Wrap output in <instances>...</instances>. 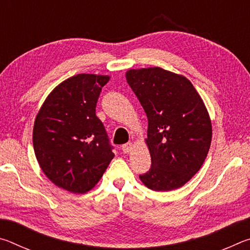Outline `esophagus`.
<instances>
[{"instance_id":"esophagus-1","label":"esophagus","mask_w":250,"mask_h":250,"mask_svg":"<svg viewBox=\"0 0 250 250\" xmlns=\"http://www.w3.org/2000/svg\"><path fill=\"white\" fill-rule=\"evenodd\" d=\"M132 149H133L132 142H128V143H125V145L122 146V151H124V153H129V152H131V150Z\"/></svg>"}]
</instances>
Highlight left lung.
<instances>
[{
    "instance_id": "left-lung-1",
    "label": "left lung",
    "mask_w": 250,
    "mask_h": 250,
    "mask_svg": "<svg viewBox=\"0 0 250 250\" xmlns=\"http://www.w3.org/2000/svg\"><path fill=\"white\" fill-rule=\"evenodd\" d=\"M125 78L149 124L146 143L152 164L139 177L153 191L179 188L208 153L211 122L204 101L188 78L160 67L129 69Z\"/></svg>"
}]
</instances>
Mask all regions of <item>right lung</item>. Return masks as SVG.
<instances>
[{"mask_svg":"<svg viewBox=\"0 0 250 250\" xmlns=\"http://www.w3.org/2000/svg\"><path fill=\"white\" fill-rule=\"evenodd\" d=\"M107 75L78 74L47 96L33 128L42 171L58 188L83 194L98 183L115 156L103 122L96 116Z\"/></svg>","mask_w":250,"mask_h":250,"instance_id":"obj_1","label":"right lung"}]
</instances>
